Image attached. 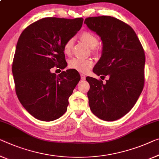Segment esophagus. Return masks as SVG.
Here are the masks:
<instances>
[{
    "label": "esophagus",
    "mask_w": 159,
    "mask_h": 159,
    "mask_svg": "<svg viewBox=\"0 0 159 159\" xmlns=\"http://www.w3.org/2000/svg\"><path fill=\"white\" fill-rule=\"evenodd\" d=\"M80 78H81L82 80H85L86 79V75L84 74H80Z\"/></svg>",
    "instance_id": "1"
}]
</instances>
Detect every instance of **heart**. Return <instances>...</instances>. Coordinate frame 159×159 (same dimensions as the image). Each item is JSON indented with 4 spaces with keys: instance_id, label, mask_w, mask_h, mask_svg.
Masks as SVG:
<instances>
[{
    "instance_id": "heart-1",
    "label": "heart",
    "mask_w": 159,
    "mask_h": 159,
    "mask_svg": "<svg viewBox=\"0 0 159 159\" xmlns=\"http://www.w3.org/2000/svg\"><path fill=\"white\" fill-rule=\"evenodd\" d=\"M80 39L86 43L90 48H95L98 43V39L93 34L89 31H84L80 35ZM73 45V39H68L63 46V52L66 55H69L71 52ZM93 66V61L91 59L73 58L69 63V67L80 73H87Z\"/></svg>"
}]
</instances>
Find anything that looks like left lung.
Segmentation results:
<instances>
[{
    "label": "left lung",
    "mask_w": 159,
    "mask_h": 159,
    "mask_svg": "<svg viewBox=\"0 0 159 159\" xmlns=\"http://www.w3.org/2000/svg\"><path fill=\"white\" fill-rule=\"evenodd\" d=\"M84 23L101 38V56L93 72L109 76L106 84L86 77L88 98L92 113L101 120L113 121L131 110L144 85L145 54L133 28L108 16L89 17Z\"/></svg>",
    "instance_id": "8db88e82"
}]
</instances>
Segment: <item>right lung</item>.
Here are the masks:
<instances>
[{
	"instance_id": "add662e5",
	"label": "right lung",
	"mask_w": 159,
	"mask_h": 159,
	"mask_svg": "<svg viewBox=\"0 0 159 159\" xmlns=\"http://www.w3.org/2000/svg\"><path fill=\"white\" fill-rule=\"evenodd\" d=\"M84 19L44 18L25 28L16 45L12 72L18 100L30 115L52 121L67 111L68 98L80 80L79 73L68 69L63 46L82 26Z\"/></svg>"
}]
</instances>
